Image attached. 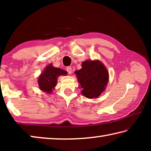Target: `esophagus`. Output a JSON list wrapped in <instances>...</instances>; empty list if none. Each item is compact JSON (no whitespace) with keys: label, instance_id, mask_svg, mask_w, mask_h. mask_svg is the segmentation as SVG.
<instances>
[{"label":"esophagus","instance_id":"1","mask_svg":"<svg viewBox=\"0 0 151 151\" xmlns=\"http://www.w3.org/2000/svg\"><path fill=\"white\" fill-rule=\"evenodd\" d=\"M66 71H67L68 73L69 74V75H70L71 73H72V68L70 67V66H68L67 68H66Z\"/></svg>","mask_w":151,"mask_h":151}]
</instances>
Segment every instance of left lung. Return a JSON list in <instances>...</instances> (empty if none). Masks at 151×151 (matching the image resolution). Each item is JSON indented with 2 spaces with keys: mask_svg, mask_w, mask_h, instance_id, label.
<instances>
[{
  "mask_svg": "<svg viewBox=\"0 0 151 151\" xmlns=\"http://www.w3.org/2000/svg\"><path fill=\"white\" fill-rule=\"evenodd\" d=\"M82 88V94L88 99L98 98L105 90L109 82V73L99 60H86L82 68L75 71Z\"/></svg>",
  "mask_w": 151,
  "mask_h": 151,
  "instance_id": "obj_1",
  "label": "left lung"
}]
</instances>
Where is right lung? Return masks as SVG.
<instances>
[{"instance_id": "right-lung-1", "label": "right lung", "mask_w": 151, "mask_h": 151, "mask_svg": "<svg viewBox=\"0 0 151 151\" xmlns=\"http://www.w3.org/2000/svg\"><path fill=\"white\" fill-rule=\"evenodd\" d=\"M66 73H67L65 70L59 68H55L52 64H50L46 66L45 69L39 76L38 80L39 88L46 93H51L52 89L57 85V78L60 75H66Z\"/></svg>"}]
</instances>
